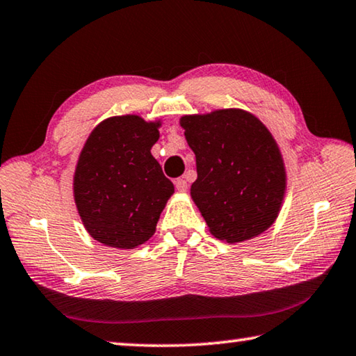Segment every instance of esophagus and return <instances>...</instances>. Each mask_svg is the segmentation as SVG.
<instances>
[{
  "mask_svg": "<svg viewBox=\"0 0 356 356\" xmlns=\"http://www.w3.org/2000/svg\"><path fill=\"white\" fill-rule=\"evenodd\" d=\"M174 184H176V188H177V191H180V193H185L186 190H188V184H186L185 179H177Z\"/></svg>",
  "mask_w": 356,
  "mask_h": 356,
  "instance_id": "1",
  "label": "esophagus"
}]
</instances>
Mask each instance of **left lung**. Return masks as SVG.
Returning a JSON list of instances; mask_svg holds the SVG:
<instances>
[{"instance_id": "obj_1", "label": "left lung", "mask_w": 356, "mask_h": 356, "mask_svg": "<svg viewBox=\"0 0 356 356\" xmlns=\"http://www.w3.org/2000/svg\"><path fill=\"white\" fill-rule=\"evenodd\" d=\"M180 125L196 155L190 193L209 231L227 243L267 231L286 193L284 161L268 129L237 108L184 116Z\"/></svg>"}]
</instances>
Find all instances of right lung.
<instances>
[{"mask_svg":"<svg viewBox=\"0 0 356 356\" xmlns=\"http://www.w3.org/2000/svg\"><path fill=\"white\" fill-rule=\"evenodd\" d=\"M160 120L136 114L108 118L84 143L74 176V197L94 240L131 250L154 236L174 185L150 149Z\"/></svg>","mask_w":356,"mask_h":356,"instance_id":"right-lung-1","label":"right lung"}]
</instances>
